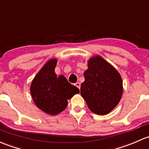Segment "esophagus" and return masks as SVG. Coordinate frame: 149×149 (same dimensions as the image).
Listing matches in <instances>:
<instances>
[{
  "label": "esophagus",
  "mask_w": 149,
  "mask_h": 149,
  "mask_svg": "<svg viewBox=\"0 0 149 149\" xmlns=\"http://www.w3.org/2000/svg\"><path fill=\"white\" fill-rule=\"evenodd\" d=\"M75 86H76L79 89H80V88H81V84H80L79 82H76V84H75Z\"/></svg>",
  "instance_id": "esophagus-1"
}]
</instances>
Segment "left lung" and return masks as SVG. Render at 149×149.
<instances>
[{
    "instance_id": "obj_1",
    "label": "left lung",
    "mask_w": 149,
    "mask_h": 149,
    "mask_svg": "<svg viewBox=\"0 0 149 149\" xmlns=\"http://www.w3.org/2000/svg\"><path fill=\"white\" fill-rule=\"evenodd\" d=\"M81 84V95L92 112L98 115L110 113L119 103L123 93L121 76L101 56H95L88 61Z\"/></svg>"
}]
</instances>
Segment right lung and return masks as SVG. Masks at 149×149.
Masks as SVG:
<instances>
[{"label": "right lung", "mask_w": 149, "mask_h": 149, "mask_svg": "<svg viewBox=\"0 0 149 149\" xmlns=\"http://www.w3.org/2000/svg\"><path fill=\"white\" fill-rule=\"evenodd\" d=\"M57 63L52 58L45 63L31 83V94L34 103L40 110L50 115H57L65 110L70 99L79 89L71 85L65 77H57L55 68Z\"/></svg>", "instance_id": "obj_1"}]
</instances>
